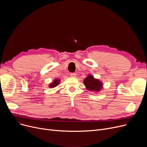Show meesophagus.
I'll list each match as a JSON object with an SVG mask.
<instances>
[{
	"label": "esophagus",
	"instance_id": "34e87169",
	"mask_svg": "<svg viewBox=\"0 0 147 147\" xmlns=\"http://www.w3.org/2000/svg\"><path fill=\"white\" fill-rule=\"evenodd\" d=\"M70 76L71 77H73V78H75V77L76 76V74H75V73H70Z\"/></svg>",
	"mask_w": 147,
	"mask_h": 147
}]
</instances>
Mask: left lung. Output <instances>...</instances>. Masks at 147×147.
<instances>
[{"label": "left lung", "instance_id": "8db88e82", "mask_svg": "<svg viewBox=\"0 0 147 147\" xmlns=\"http://www.w3.org/2000/svg\"><path fill=\"white\" fill-rule=\"evenodd\" d=\"M83 83L86 89L93 92H98L102 88V84L101 81L95 79L91 75L88 76L86 78L83 80Z\"/></svg>", "mask_w": 147, "mask_h": 147}]
</instances>
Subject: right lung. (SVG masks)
I'll list each match as a JSON object with an SVG mask.
<instances>
[{
	"label": "right lung",
	"instance_id": "obj_1",
	"mask_svg": "<svg viewBox=\"0 0 147 147\" xmlns=\"http://www.w3.org/2000/svg\"><path fill=\"white\" fill-rule=\"evenodd\" d=\"M59 82H60V80L57 79H55V80H54L52 83H51V84H49V87L51 88H54V87L57 86V85H58V84L59 83Z\"/></svg>",
	"mask_w": 147,
	"mask_h": 147
}]
</instances>
